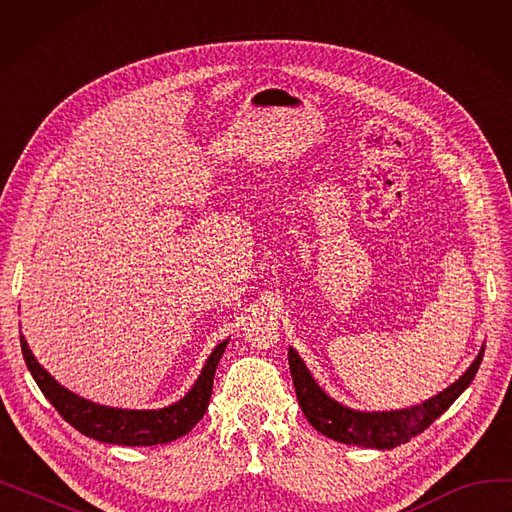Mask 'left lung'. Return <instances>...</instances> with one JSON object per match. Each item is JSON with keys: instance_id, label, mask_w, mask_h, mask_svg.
Wrapping results in <instances>:
<instances>
[{"instance_id": "left-lung-1", "label": "left lung", "mask_w": 512, "mask_h": 512, "mask_svg": "<svg viewBox=\"0 0 512 512\" xmlns=\"http://www.w3.org/2000/svg\"><path fill=\"white\" fill-rule=\"evenodd\" d=\"M483 351H486V344L481 346L479 355L469 365V369L446 390L421 402V405L400 411H355L340 405V402L319 388L307 365L292 346L288 348V365L299 405L307 421L319 434L342 444L390 450L421 434L469 388L481 365Z\"/></svg>"}]
</instances>
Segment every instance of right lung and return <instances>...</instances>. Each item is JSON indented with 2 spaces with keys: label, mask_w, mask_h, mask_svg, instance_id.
Listing matches in <instances>:
<instances>
[{
  "label": "right lung",
  "mask_w": 512,
  "mask_h": 512,
  "mask_svg": "<svg viewBox=\"0 0 512 512\" xmlns=\"http://www.w3.org/2000/svg\"><path fill=\"white\" fill-rule=\"evenodd\" d=\"M226 344L228 340L213 348V353L209 355L195 386L178 402H174V405L157 411H128L97 405V402L78 396L58 384L51 378L49 371H45L37 363L29 344H26L24 336L20 334L24 363L29 367L33 380L37 382L45 398L56 407V411L87 438L118 446L166 444L191 432L207 411L215 369H218V363L226 351Z\"/></svg>",
  "instance_id": "1"
}]
</instances>
